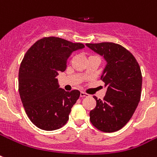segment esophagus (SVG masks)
Listing matches in <instances>:
<instances>
[{
  "instance_id": "obj_1",
  "label": "esophagus",
  "mask_w": 157,
  "mask_h": 157,
  "mask_svg": "<svg viewBox=\"0 0 157 157\" xmlns=\"http://www.w3.org/2000/svg\"><path fill=\"white\" fill-rule=\"evenodd\" d=\"M81 98H84V97H89L88 94L85 93V92H81V94H80Z\"/></svg>"
}]
</instances>
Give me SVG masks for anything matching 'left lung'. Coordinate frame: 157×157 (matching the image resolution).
<instances>
[{
  "label": "left lung",
  "mask_w": 157,
  "mask_h": 157,
  "mask_svg": "<svg viewBox=\"0 0 157 157\" xmlns=\"http://www.w3.org/2000/svg\"><path fill=\"white\" fill-rule=\"evenodd\" d=\"M107 62L101 80L107 87L103 100L95 96L96 107L90 112L94 126L103 132L119 130L135 112L142 91L141 69L134 55L112 42L86 44Z\"/></svg>",
  "instance_id": "left-lung-1"
}]
</instances>
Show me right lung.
<instances>
[{"mask_svg": "<svg viewBox=\"0 0 157 157\" xmlns=\"http://www.w3.org/2000/svg\"><path fill=\"white\" fill-rule=\"evenodd\" d=\"M84 47L81 43L62 38L44 37L23 57L18 71V91L28 118L38 128L51 131L68 121L81 93L59 88L56 76L66 70L71 53Z\"/></svg>", "mask_w": 157, "mask_h": 157, "instance_id": "1", "label": "right lung"}]
</instances>
